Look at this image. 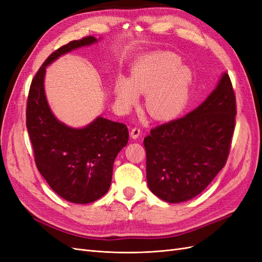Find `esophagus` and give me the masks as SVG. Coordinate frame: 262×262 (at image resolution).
Segmentation results:
<instances>
[{
	"label": "esophagus",
	"instance_id": "1",
	"mask_svg": "<svg viewBox=\"0 0 262 262\" xmlns=\"http://www.w3.org/2000/svg\"><path fill=\"white\" fill-rule=\"evenodd\" d=\"M130 136L133 140H137L140 136H141V130L139 128H133L131 131H130Z\"/></svg>",
	"mask_w": 262,
	"mask_h": 262
}]
</instances>
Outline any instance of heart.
<instances>
[{"label": "heart", "mask_w": 262, "mask_h": 262, "mask_svg": "<svg viewBox=\"0 0 262 262\" xmlns=\"http://www.w3.org/2000/svg\"><path fill=\"white\" fill-rule=\"evenodd\" d=\"M170 52L144 54L134 63L129 80L119 77L115 83L118 104L130 109L138 101V95H145L147 113L158 120H169L185 108L192 74Z\"/></svg>", "instance_id": "1"}]
</instances>
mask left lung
I'll use <instances>...</instances> for the list:
<instances>
[{
  "label": "left lung",
  "mask_w": 262,
  "mask_h": 262,
  "mask_svg": "<svg viewBox=\"0 0 262 262\" xmlns=\"http://www.w3.org/2000/svg\"><path fill=\"white\" fill-rule=\"evenodd\" d=\"M235 116L233 86L224 72L201 105L150 130L144 139L150 191L169 203L201 193L226 163Z\"/></svg>",
  "instance_id": "left-lung-1"
}]
</instances>
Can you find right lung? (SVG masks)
I'll return each instance as SVG.
<instances>
[{"mask_svg":"<svg viewBox=\"0 0 262 262\" xmlns=\"http://www.w3.org/2000/svg\"><path fill=\"white\" fill-rule=\"evenodd\" d=\"M99 40L85 37L54 51L35 75L27 100L26 125L37 168L55 193L78 204L107 193L116 157L129 141L128 128L101 116L82 128L61 122L47 100L45 76L46 69L61 55Z\"/></svg>","mask_w":262,"mask_h":262,"instance_id":"right-lung-1","label":"right lung"}]
</instances>
